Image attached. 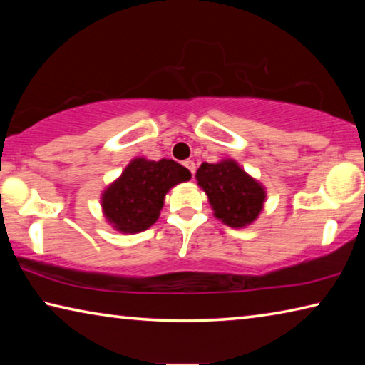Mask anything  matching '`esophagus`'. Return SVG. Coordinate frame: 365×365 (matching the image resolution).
I'll list each match as a JSON object with an SVG mask.
<instances>
[{
	"label": "esophagus",
	"mask_w": 365,
	"mask_h": 365,
	"mask_svg": "<svg viewBox=\"0 0 365 365\" xmlns=\"http://www.w3.org/2000/svg\"><path fill=\"white\" fill-rule=\"evenodd\" d=\"M183 165H185V168H187L190 172H191V175H195V172H196V164L193 163V160H185V163H183Z\"/></svg>",
	"instance_id": "obj_1"
}]
</instances>
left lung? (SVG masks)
<instances>
[{
  "label": "left lung",
  "mask_w": 365,
  "mask_h": 365,
  "mask_svg": "<svg viewBox=\"0 0 365 365\" xmlns=\"http://www.w3.org/2000/svg\"><path fill=\"white\" fill-rule=\"evenodd\" d=\"M196 180L207 195L215 217L228 227L250 225L262 211L264 187L233 159H222L215 164L202 163L196 172Z\"/></svg>",
  "instance_id": "1"
}]
</instances>
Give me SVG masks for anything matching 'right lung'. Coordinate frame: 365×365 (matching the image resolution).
<instances>
[{"label":"right lung","instance_id":"add662e5","mask_svg":"<svg viewBox=\"0 0 365 365\" xmlns=\"http://www.w3.org/2000/svg\"><path fill=\"white\" fill-rule=\"evenodd\" d=\"M190 178V170L174 159H133L103 191L104 217L122 233L143 232L158 220L168 191Z\"/></svg>","mask_w":365,"mask_h":365}]
</instances>
